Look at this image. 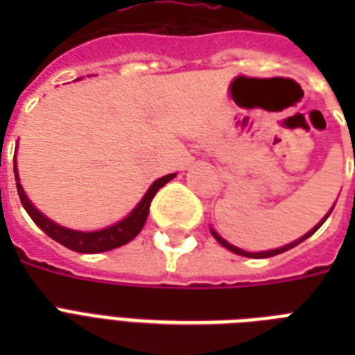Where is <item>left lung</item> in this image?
<instances>
[{"mask_svg":"<svg viewBox=\"0 0 355 355\" xmlns=\"http://www.w3.org/2000/svg\"><path fill=\"white\" fill-rule=\"evenodd\" d=\"M334 206H336V205H334ZM334 206H331V208H330V211H328V214H326V216L322 217V219H320V221L317 223V225H315V227L311 228V230H309L308 234H304L302 237H298V239H295V241H293V243H289V245H284V247H280V248H272V250H263V252H247V250H241V248L234 247L232 243H228L227 239H223V237L219 236V234H217L216 230H214V228H210V232H211V236L216 237V239H217V243H221L223 247H225V248H228V250H230V252H234V254H239V256H245V258H270V256H276V254H282V252H286V250H289V248L297 247V245H300V243H302L304 239H308L309 236H313V234L317 232V230H319L320 227H322V223H324L326 219H328V217H330L331 210H334Z\"/></svg>","mask_w":355,"mask_h":355,"instance_id":"obj_1","label":"left lung"}]
</instances>
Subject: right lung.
<instances>
[{
    "mask_svg": "<svg viewBox=\"0 0 355 355\" xmlns=\"http://www.w3.org/2000/svg\"><path fill=\"white\" fill-rule=\"evenodd\" d=\"M14 177H16V188H18V195L21 205H24L25 211L29 214V217L35 221L38 228H42L47 236L55 239L57 243L68 247L69 250L83 254H97V252H107L112 248H118L121 245H127L128 241H132L134 237L138 236L139 230L144 228L147 216H149V206L156 191L166 186L169 180L177 177V173L166 175V177L158 178L155 182L150 184V188L147 189V193L141 197L136 208H134L127 217H123L121 221L114 223L110 227L101 228V230H94V232H83V230H73V228H66L58 223L51 221L49 217H46L33 202L29 197L25 195L21 184H19L18 177V167H16V156H14Z\"/></svg>",
    "mask_w": 355,
    "mask_h": 355,
    "instance_id": "1",
    "label": "right lung"
}]
</instances>
